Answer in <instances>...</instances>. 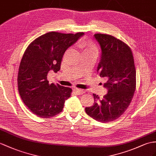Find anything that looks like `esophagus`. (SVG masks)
I'll return each instance as SVG.
<instances>
[{"label":"esophagus","instance_id":"esophagus-1","mask_svg":"<svg viewBox=\"0 0 156 156\" xmlns=\"http://www.w3.org/2000/svg\"><path fill=\"white\" fill-rule=\"evenodd\" d=\"M74 91H75V93L76 94H82L84 93V90H82V89H77V88L74 89Z\"/></svg>","mask_w":156,"mask_h":156}]
</instances>
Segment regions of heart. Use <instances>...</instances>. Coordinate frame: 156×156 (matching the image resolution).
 Here are the masks:
<instances>
[{"label": "heart", "instance_id": "1", "mask_svg": "<svg viewBox=\"0 0 156 156\" xmlns=\"http://www.w3.org/2000/svg\"><path fill=\"white\" fill-rule=\"evenodd\" d=\"M79 47L81 48L83 54V53L90 52V51L97 52V46L90 41H83L82 42L79 44Z\"/></svg>", "mask_w": 156, "mask_h": 156}]
</instances>
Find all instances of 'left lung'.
<instances>
[{
	"label": "left lung",
	"instance_id": "obj_1",
	"mask_svg": "<svg viewBox=\"0 0 156 156\" xmlns=\"http://www.w3.org/2000/svg\"><path fill=\"white\" fill-rule=\"evenodd\" d=\"M101 48L97 72L107 81L104 87L108 93L100 99L93 94V106L86 113L98 122H108L119 118L130 105L136 85V72L132 51L128 45L111 35H94Z\"/></svg>",
	"mask_w": 156,
	"mask_h": 156
}]
</instances>
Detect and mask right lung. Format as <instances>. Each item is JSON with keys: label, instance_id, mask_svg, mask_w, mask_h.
<instances>
[{"label": "right lung", "instance_id": "1", "mask_svg": "<svg viewBox=\"0 0 156 156\" xmlns=\"http://www.w3.org/2000/svg\"><path fill=\"white\" fill-rule=\"evenodd\" d=\"M84 33L51 32L34 40L26 48L19 67L18 88L22 101L36 116L48 119L63 111L72 89L49 84V71H59L64 53Z\"/></svg>", "mask_w": 156, "mask_h": 156}]
</instances>
